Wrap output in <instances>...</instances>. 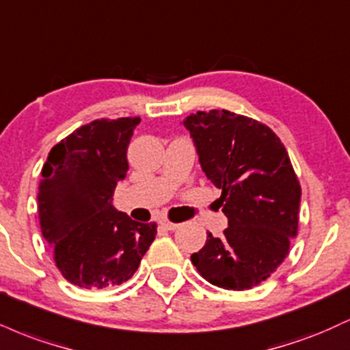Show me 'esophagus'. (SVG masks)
Segmentation results:
<instances>
[{
    "mask_svg": "<svg viewBox=\"0 0 350 350\" xmlns=\"http://www.w3.org/2000/svg\"><path fill=\"white\" fill-rule=\"evenodd\" d=\"M161 225L164 226V228L166 230H176V228H179L180 226V223H174V221H170V220H166V218H164V220H161Z\"/></svg>",
    "mask_w": 350,
    "mask_h": 350,
    "instance_id": "1",
    "label": "esophagus"
}]
</instances>
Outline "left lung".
I'll return each mask as SVG.
<instances>
[{"instance_id":"8db88e82","label":"left lung","mask_w":350,"mask_h":350,"mask_svg":"<svg viewBox=\"0 0 350 350\" xmlns=\"http://www.w3.org/2000/svg\"><path fill=\"white\" fill-rule=\"evenodd\" d=\"M202 171L221 189L228 218L223 237L207 234L191 260L205 280L226 290L259 285L287 258L297 237L301 187L280 138L267 125L225 111L191 113Z\"/></svg>"}]
</instances>
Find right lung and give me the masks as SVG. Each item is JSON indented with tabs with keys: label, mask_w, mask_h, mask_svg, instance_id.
<instances>
[{
	"label": "right lung",
	"mask_w": 350,
	"mask_h": 350,
	"mask_svg": "<svg viewBox=\"0 0 350 350\" xmlns=\"http://www.w3.org/2000/svg\"><path fill=\"white\" fill-rule=\"evenodd\" d=\"M138 124L140 117L92 120L57 143L42 167V234L62 275L81 288L127 282L157 237V223L135 221L112 205Z\"/></svg>",
	"instance_id": "right-lung-1"
}]
</instances>
